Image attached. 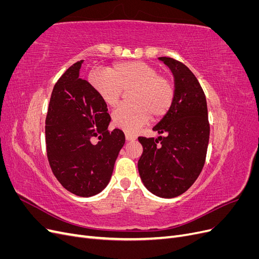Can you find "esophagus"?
<instances>
[{"mask_svg": "<svg viewBox=\"0 0 259 259\" xmlns=\"http://www.w3.org/2000/svg\"><path fill=\"white\" fill-rule=\"evenodd\" d=\"M125 138H126V140H128V142H133V140L137 139V137L135 135L130 134V133H126V134H125Z\"/></svg>", "mask_w": 259, "mask_h": 259, "instance_id": "esophagus-1", "label": "esophagus"}]
</instances>
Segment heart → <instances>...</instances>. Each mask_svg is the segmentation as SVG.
<instances>
[{
	"label": "heart",
	"instance_id": "heart-1",
	"mask_svg": "<svg viewBox=\"0 0 259 259\" xmlns=\"http://www.w3.org/2000/svg\"><path fill=\"white\" fill-rule=\"evenodd\" d=\"M92 88L109 107L119 104L122 91L132 89L131 105H122L112 113L115 126L135 133L149 121L165 115L173 105L175 88L169 77L144 61H121L108 68V72L92 73Z\"/></svg>",
	"mask_w": 259,
	"mask_h": 259
}]
</instances>
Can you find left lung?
Listing matches in <instances>:
<instances>
[{
  "label": "left lung",
  "instance_id": "8db88e82",
  "mask_svg": "<svg viewBox=\"0 0 259 259\" xmlns=\"http://www.w3.org/2000/svg\"><path fill=\"white\" fill-rule=\"evenodd\" d=\"M174 75L175 97L168 112L155 125L154 138L138 137L144 151L138 171L147 189L161 198L186 192L204 166L209 139L205 94L183 62L159 57Z\"/></svg>",
  "mask_w": 259,
  "mask_h": 259
}]
</instances>
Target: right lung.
I'll return each mask as SVG.
<instances>
[{
  "label": "right lung",
  "instance_id": "1",
  "mask_svg": "<svg viewBox=\"0 0 259 259\" xmlns=\"http://www.w3.org/2000/svg\"><path fill=\"white\" fill-rule=\"evenodd\" d=\"M83 60L55 84L45 120L46 152L61 186L79 197H93L110 182L124 133L108 130L111 117L92 85L79 77Z\"/></svg>",
  "mask_w": 259,
  "mask_h": 259
}]
</instances>
